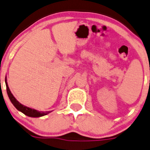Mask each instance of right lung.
Instances as JSON below:
<instances>
[{"label":"right lung","instance_id":"1","mask_svg":"<svg viewBox=\"0 0 150 150\" xmlns=\"http://www.w3.org/2000/svg\"><path fill=\"white\" fill-rule=\"evenodd\" d=\"M6 91L7 94H8V97H9L10 100H11V103L14 105V107L17 109L18 110L21 111L22 113L25 114L26 116H28V117H42V116L46 115V114H49L50 111H38V110H35V109L30 108H28L26 106L20 104L18 101L15 99V97L13 96V94H11V91H10L9 88L8 86V84H7L6 80Z\"/></svg>","mask_w":150,"mask_h":150}]
</instances>
